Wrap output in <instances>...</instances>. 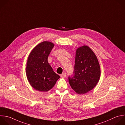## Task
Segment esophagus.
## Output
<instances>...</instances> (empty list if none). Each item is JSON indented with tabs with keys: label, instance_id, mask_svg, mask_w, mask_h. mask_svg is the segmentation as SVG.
Here are the masks:
<instances>
[{
	"label": "esophagus",
	"instance_id": "34e87169",
	"mask_svg": "<svg viewBox=\"0 0 125 125\" xmlns=\"http://www.w3.org/2000/svg\"><path fill=\"white\" fill-rule=\"evenodd\" d=\"M66 73H63L61 74H60V76L62 78H64V77H66Z\"/></svg>",
	"mask_w": 125,
	"mask_h": 125
}]
</instances>
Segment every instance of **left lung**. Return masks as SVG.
<instances>
[{
  "instance_id": "8db88e82",
  "label": "left lung",
  "mask_w": 125,
  "mask_h": 125,
  "mask_svg": "<svg viewBox=\"0 0 125 125\" xmlns=\"http://www.w3.org/2000/svg\"><path fill=\"white\" fill-rule=\"evenodd\" d=\"M100 74V65L94 52L86 46L79 48L76 51L73 73L68 77L72 89L79 94L90 91L98 83Z\"/></svg>"
}]
</instances>
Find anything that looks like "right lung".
<instances>
[{"mask_svg":"<svg viewBox=\"0 0 125 125\" xmlns=\"http://www.w3.org/2000/svg\"><path fill=\"white\" fill-rule=\"evenodd\" d=\"M54 46L50 42H43L38 45L29 55L26 75L30 85L38 91L47 92L50 90L60 78L48 61Z\"/></svg>","mask_w":125,"mask_h":125,"instance_id":"1","label":"right lung"}]
</instances>
